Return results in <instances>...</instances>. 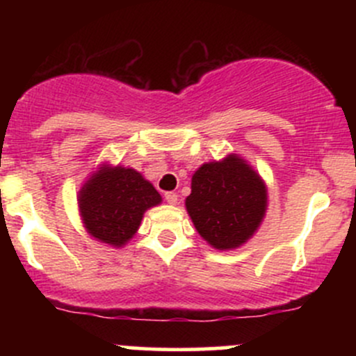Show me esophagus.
<instances>
[{
    "label": "esophagus",
    "mask_w": 356,
    "mask_h": 356,
    "mask_svg": "<svg viewBox=\"0 0 356 356\" xmlns=\"http://www.w3.org/2000/svg\"><path fill=\"white\" fill-rule=\"evenodd\" d=\"M177 193H174V191H168V193H165V201H167V203H170V204H175L177 203Z\"/></svg>",
    "instance_id": "obj_1"
}]
</instances>
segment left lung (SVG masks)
Masks as SVG:
<instances>
[{
    "label": "left lung",
    "mask_w": 356,
    "mask_h": 356,
    "mask_svg": "<svg viewBox=\"0 0 356 356\" xmlns=\"http://www.w3.org/2000/svg\"><path fill=\"white\" fill-rule=\"evenodd\" d=\"M186 208L196 231L217 250L245 245L267 210V188L238 155L203 163L191 181Z\"/></svg>",
    "instance_id": "8db88e82"
}]
</instances>
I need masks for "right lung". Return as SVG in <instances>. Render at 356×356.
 <instances>
[{"label": "right lung", "instance_id": "1", "mask_svg": "<svg viewBox=\"0 0 356 356\" xmlns=\"http://www.w3.org/2000/svg\"><path fill=\"white\" fill-rule=\"evenodd\" d=\"M77 201L89 234L122 248L138 232L145 211L161 203V196L134 168L102 165L82 186Z\"/></svg>", "mask_w": 356, "mask_h": 356}]
</instances>
